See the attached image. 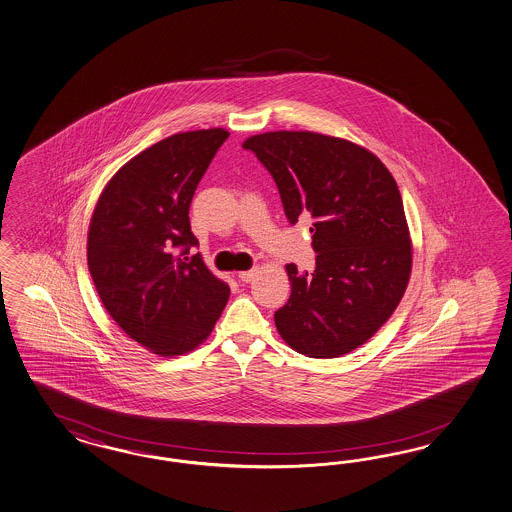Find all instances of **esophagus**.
<instances>
[{
    "label": "esophagus",
    "instance_id": "esophagus-1",
    "mask_svg": "<svg viewBox=\"0 0 512 512\" xmlns=\"http://www.w3.org/2000/svg\"><path fill=\"white\" fill-rule=\"evenodd\" d=\"M255 276H257V268H251V270H244V272H240V274H238V278L242 279L244 283H249V281L255 278Z\"/></svg>",
    "mask_w": 512,
    "mask_h": 512
}]
</instances>
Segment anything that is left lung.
I'll return each mask as SVG.
<instances>
[{
    "label": "left lung",
    "instance_id": "8db88e82",
    "mask_svg": "<svg viewBox=\"0 0 512 512\" xmlns=\"http://www.w3.org/2000/svg\"><path fill=\"white\" fill-rule=\"evenodd\" d=\"M272 174L291 225L311 217L315 270L287 264L291 298L274 313L296 353L336 358L385 325L407 289L413 246L402 195L377 155L311 131H270L242 144Z\"/></svg>",
    "mask_w": 512,
    "mask_h": 512
}]
</instances>
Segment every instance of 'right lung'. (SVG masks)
<instances>
[{
	"mask_svg": "<svg viewBox=\"0 0 512 512\" xmlns=\"http://www.w3.org/2000/svg\"><path fill=\"white\" fill-rule=\"evenodd\" d=\"M229 131L176 133L129 159L103 189L88 229V268L105 310L131 340L178 357L206 340L231 289L191 233L189 204Z\"/></svg>",
	"mask_w": 512,
	"mask_h": 512,
	"instance_id": "1",
	"label": "right lung"
}]
</instances>
